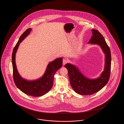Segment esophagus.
Instances as JSON below:
<instances>
[{
	"label": "esophagus",
	"mask_w": 124,
	"mask_h": 124,
	"mask_svg": "<svg viewBox=\"0 0 124 124\" xmlns=\"http://www.w3.org/2000/svg\"><path fill=\"white\" fill-rule=\"evenodd\" d=\"M67 62V60L65 59H64L63 60V65H65V64H66Z\"/></svg>",
	"instance_id": "34e87169"
}]
</instances>
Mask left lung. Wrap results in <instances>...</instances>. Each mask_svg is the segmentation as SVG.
I'll return each instance as SVG.
<instances>
[{"label":"left lung","mask_w":124,"mask_h":124,"mask_svg":"<svg viewBox=\"0 0 124 124\" xmlns=\"http://www.w3.org/2000/svg\"><path fill=\"white\" fill-rule=\"evenodd\" d=\"M93 36L88 44L98 45L105 54L104 70L100 77L96 79H89L84 76L77 67L67 63L65 67L67 69L71 86L78 94L89 95L96 93L103 88L108 83L111 72V54L103 35L97 30H92Z\"/></svg>","instance_id":"obj_1"}]
</instances>
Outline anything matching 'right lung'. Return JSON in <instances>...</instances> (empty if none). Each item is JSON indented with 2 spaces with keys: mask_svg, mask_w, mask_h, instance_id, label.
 Instances as JSON below:
<instances>
[{
  "mask_svg": "<svg viewBox=\"0 0 124 124\" xmlns=\"http://www.w3.org/2000/svg\"><path fill=\"white\" fill-rule=\"evenodd\" d=\"M31 30V28L26 30L21 35L13 50L12 53L13 77L17 87L24 93L34 97H40L46 94L52 88L54 74L62 66L63 59L59 58L50 62L43 76L37 80H27L21 77L17 69L15 55L20 43L29 34Z\"/></svg>",
  "mask_w": 124,
  "mask_h": 124,
  "instance_id": "add662e5",
  "label": "right lung"
}]
</instances>
